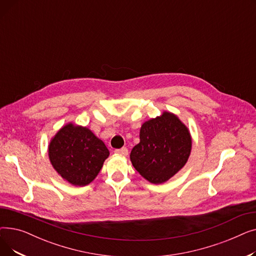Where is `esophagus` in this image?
<instances>
[{
    "label": "esophagus",
    "mask_w": 256,
    "mask_h": 256,
    "mask_svg": "<svg viewBox=\"0 0 256 256\" xmlns=\"http://www.w3.org/2000/svg\"><path fill=\"white\" fill-rule=\"evenodd\" d=\"M115 154L126 156L128 154V150L126 147H122V148H120V150H115Z\"/></svg>",
    "instance_id": "1"
}]
</instances>
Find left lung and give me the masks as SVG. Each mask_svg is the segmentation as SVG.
<instances>
[{"label":"left lung","instance_id":"obj_1","mask_svg":"<svg viewBox=\"0 0 256 256\" xmlns=\"http://www.w3.org/2000/svg\"><path fill=\"white\" fill-rule=\"evenodd\" d=\"M192 138L182 120L171 112L145 121L140 142L130 152L132 166L152 184H163L188 162Z\"/></svg>","mask_w":256,"mask_h":256}]
</instances>
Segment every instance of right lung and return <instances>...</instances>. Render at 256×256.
Returning a JSON list of instances; mask_svg holds the SVG:
<instances>
[{
  "label": "right lung",
  "mask_w": 256,
  "mask_h": 256,
  "mask_svg": "<svg viewBox=\"0 0 256 256\" xmlns=\"http://www.w3.org/2000/svg\"><path fill=\"white\" fill-rule=\"evenodd\" d=\"M104 143L86 126L72 122L62 126L48 145L50 164L72 186L89 184L109 156Z\"/></svg>",
  "instance_id": "add662e5"
}]
</instances>
